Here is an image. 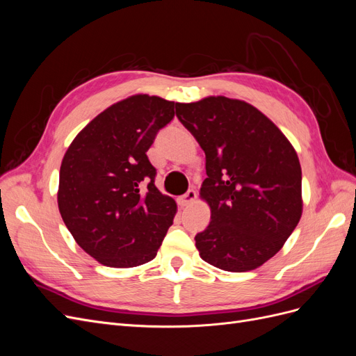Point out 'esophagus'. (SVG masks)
<instances>
[{"label":"esophagus","mask_w":356,"mask_h":356,"mask_svg":"<svg viewBox=\"0 0 356 356\" xmlns=\"http://www.w3.org/2000/svg\"><path fill=\"white\" fill-rule=\"evenodd\" d=\"M196 197H197V195H196V191L193 190V188H190L186 195H182V196H179V199H178V202L182 204V207H188L190 203H193L196 200Z\"/></svg>","instance_id":"34e87169"}]
</instances>
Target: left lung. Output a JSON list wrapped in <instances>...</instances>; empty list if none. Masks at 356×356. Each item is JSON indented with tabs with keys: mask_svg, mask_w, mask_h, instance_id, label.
I'll list each match as a JSON object with an SVG mask.
<instances>
[{
	"mask_svg": "<svg viewBox=\"0 0 356 356\" xmlns=\"http://www.w3.org/2000/svg\"><path fill=\"white\" fill-rule=\"evenodd\" d=\"M207 156L200 196L211 221L195 236L202 260L248 272L272 258L301 217V168L285 135L252 105L225 96L178 104Z\"/></svg>",
	"mask_w": 356,
	"mask_h": 356,
	"instance_id": "obj_1",
	"label": "left lung"
}]
</instances>
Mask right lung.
<instances>
[{"mask_svg": "<svg viewBox=\"0 0 356 356\" xmlns=\"http://www.w3.org/2000/svg\"><path fill=\"white\" fill-rule=\"evenodd\" d=\"M178 104L135 95L106 108L63 156L58 204L83 250L104 266L152 261L174 222L177 203L157 190L147 157Z\"/></svg>", "mask_w": 356, "mask_h": 356, "instance_id": "add662e5", "label": "right lung"}]
</instances>
